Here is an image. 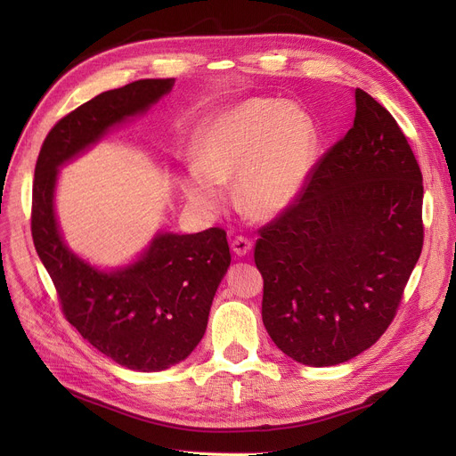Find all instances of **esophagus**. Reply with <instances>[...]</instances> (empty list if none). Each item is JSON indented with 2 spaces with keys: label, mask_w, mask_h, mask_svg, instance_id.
I'll use <instances>...</instances> for the list:
<instances>
[{
  "label": "esophagus",
  "mask_w": 456,
  "mask_h": 456,
  "mask_svg": "<svg viewBox=\"0 0 456 456\" xmlns=\"http://www.w3.org/2000/svg\"><path fill=\"white\" fill-rule=\"evenodd\" d=\"M253 248V242L246 236H236L234 240L231 242V249L238 255V256H246Z\"/></svg>",
  "instance_id": "obj_1"
}]
</instances>
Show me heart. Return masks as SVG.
<instances>
[{
  "instance_id": "1",
  "label": "heart",
  "mask_w": 456,
  "mask_h": 456,
  "mask_svg": "<svg viewBox=\"0 0 456 456\" xmlns=\"http://www.w3.org/2000/svg\"><path fill=\"white\" fill-rule=\"evenodd\" d=\"M316 129L292 103L249 100L203 129L194 167L181 181L186 200L205 210L225 201L222 183L236 179V200L255 218H273L289 208L310 175Z\"/></svg>"
}]
</instances>
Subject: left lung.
Returning a JSON list of instances; mask_svg holds the SVG:
<instances>
[{
	"mask_svg": "<svg viewBox=\"0 0 456 456\" xmlns=\"http://www.w3.org/2000/svg\"><path fill=\"white\" fill-rule=\"evenodd\" d=\"M354 122L303 194L262 227V322L296 362L334 366L392 323L423 248V177L394 116L361 88Z\"/></svg>",
	"mask_w": 456,
	"mask_h": 456,
	"instance_id": "8db88e82",
	"label": "left lung"
}]
</instances>
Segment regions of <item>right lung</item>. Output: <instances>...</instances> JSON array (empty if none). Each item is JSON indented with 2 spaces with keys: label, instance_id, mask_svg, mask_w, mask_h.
Masks as SVG:
<instances>
[{
  "label": "right lung",
  "instance_id": "1",
  "mask_svg": "<svg viewBox=\"0 0 456 456\" xmlns=\"http://www.w3.org/2000/svg\"><path fill=\"white\" fill-rule=\"evenodd\" d=\"M174 79H140L109 90L66 114L47 133L33 183L31 232L66 320L119 366L162 371L196 349L210 305L231 265L227 232H157L131 265L100 270L71 251L55 216L59 167L88 150L109 129L146 112Z\"/></svg>",
  "mask_w": 456,
  "mask_h": 456
}]
</instances>
